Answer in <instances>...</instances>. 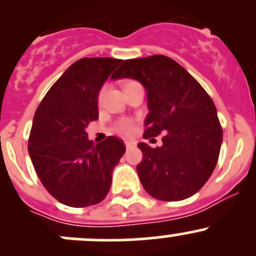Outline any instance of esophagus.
Segmentation results:
<instances>
[{
  "mask_svg": "<svg viewBox=\"0 0 256 256\" xmlns=\"http://www.w3.org/2000/svg\"><path fill=\"white\" fill-rule=\"evenodd\" d=\"M135 142H132V141H125V146H126V148H131V147H134L135 146Z\"/></svg>",
  "mask_w": 256,
  "mask_h": 256,
  "instance_id": "1",
  "label": "esophagus"
}]
</instances>
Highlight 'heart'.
Masks as SVG:
<instances>
[{
	"mask_svg": "<svg viewBox=\"0 0 256 256\" xmlns=\"http://www.w3.org/2000/svg\"><path fill=\"white\" fill-rule=\"evenodd\" d=\"M115 130L122 136H131L135 131V121L128 118H120L115 124Z\"/></svg>",
	"mask_w": 256,
	"mask_h": 256,
	"instance_id": "obj_1",
	"label": "heart"
}]
</instances>
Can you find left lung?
Wrapping results in <instances>:
<instances>
[{
    "mask_svg": "<svg viewBox=\"0 0 256 256\" xmlns=\"http://www.w3.org/2000/svg\"><path fill=\"white\" fill-rule=\"evenodd\" d=\"M112 79L138 80L147 92L144 138H162L161 147L140 142L142 187L160 200L196 194L216 166L223 130L208 92L182 66L162 54L128 59Z\"/></svg>",
    "mask_w": 256,
    "mask_h": 256,
    "instance_id": "8db88e82",
    "label": "left lung"
}]
</instances>
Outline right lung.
I'll list each match as a JSON object with an SVG mask.
<instances>
[{
    "instance_id": "1",
    "label": "right lung",
    "mask_w": 256,
    "mask_h": 256,
    "mask_svg": "<svg viewBox=\"0 0 256 256\" xmlns=\"http://www.w3.org/2000/svg\"><path fill=\"white\" fill-rule=\"evenodd\" d=\"M121 62L79 59L52 85L36 110L28 138L30 160L49 194L69 207L94 206L106 197L114 167L126 150L115 136L94 144L85 131L99 118L100 88Z\"/></svg>"
}]
</instances>
